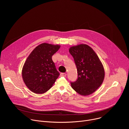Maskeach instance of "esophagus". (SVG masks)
Returning <instances> with one entry per match:
<instances>
[{
  "mask_svg": "<svg viewBox=\"0 0 129 129\" xmlns=\"http://www.w3.org/2000/svg\"><path fill=\"white\" fill-rule=\"evenodd\" d=\"M60 76L61 77H66V73H60Z\"/></svg>",
  "mask_w": 129,
  "mask_h": 129,
  "instance_id": "34e87169",
  "label": "esophagus"
}]
</instances>
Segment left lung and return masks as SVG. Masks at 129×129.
Masks as SVG:
<instances>
[{"mask_svg": "<svg viewBox=\"0 0 129 129\" xmlns=\"http://www.w3.org/2000/svg\"><path fill=\"white\" fill-rule=\"evenodd\" d=\"M69 51L74 59L78 79L70 82L72 88L80 95H88L102 85L105 77L103 66L94 51L86 44L71 47Z\"/></svg>", "mask_w": 129, "mask_h": 129, "instance_id": "1", "label": "left lung"}]
</instances>
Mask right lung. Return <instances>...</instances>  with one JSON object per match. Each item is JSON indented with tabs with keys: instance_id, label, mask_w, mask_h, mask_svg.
Listing matches in <instances>:
<instances>
[{
	"instance_id": "right-lung-1",
	"label": "right lung",
	"mask_w": 129,
	"mask_h": 129,
	"mask_svg": "<svg viewBox=\"0 0 129 129\" xmlns=\"http://www.w3.org/2000/svg\"><path fill=\"white\" fill-rule=\"evenodd\" d=\"M60 47L58 45L44 43L37 46L27 57L22 68V76L26 86L34 93L46 92L59 77L60 73L52 56Z\"/></svg>"
}]
</instances>
